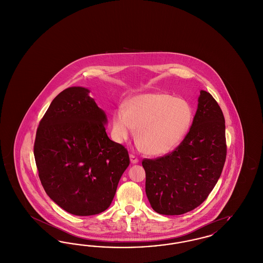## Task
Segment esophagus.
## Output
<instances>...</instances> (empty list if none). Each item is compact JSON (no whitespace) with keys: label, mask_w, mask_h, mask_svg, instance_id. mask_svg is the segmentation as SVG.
Here are the masks:
<instances>
[{"label":"esophagus","mask_w":263,"mask_h":263,"mask_svg":"<svg viewBox=\"0 0 263 263\" xmlns=\"http://www.w3.org/2000/svg\"><path fill=\"white\" fill-rule=\"evenodd\" d=\"M130 161H131V163H139V159H138L135 155H133V154H130Z\"/></svg>","instance_id":"34e87169"}]
</instances>
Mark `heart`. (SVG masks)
I'll return each instance as SVG.
<instances>
[{
    "mask_svg": "<svg viewBox=\"0 0 263 263\" xmlns=\"http://www.w3.org/2000/svg\"><path fill=\"white\" fill-rule=\"evenodd\" d=\"M192 110L187 101L165 92L140 95L128 100L126 109L112 117V135L124 142L138 128L137 138L150 155H164L175 149L187 134Z\"/></svg>",
    "mask_w": 263,
    "mask_h": 263,
    "instance_id": "b5f03b06",
    "label": "heart"
}]
</instances>
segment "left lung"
<instances>
[{
  "instance_id": "obj_1",
  "label": "left lung",
  "mask_w": 263,
  "mask_h": 263,
  "mask_svg": "<svg viewBox=\"0 0 263 263\" xmlns=\"http://www.w3.org/2000/svg\"><path fill=\"white\" fill-rule=\"evenodd\" d=\"M225 118L212 96L200 90L183 141L170 154L144 159L146 194L162 215H181L202 204L220 178L227 156Z\"/></svg>"
}]
</instances>
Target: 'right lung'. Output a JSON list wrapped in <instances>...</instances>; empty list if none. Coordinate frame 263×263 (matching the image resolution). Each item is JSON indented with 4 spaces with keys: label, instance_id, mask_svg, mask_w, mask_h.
Instances as JSON below:
<instances>
[{
    "label": "right lung",
    "instance_id": "right-lung-1",
    "mask_svg": "<svg viewBox=\"0 0 263 263\" xmlns=\"http://www.w3.org/2000/svg\"><path fill=\"white\" fill-rule=\"evenodd\" d=\"M88 92L72 87L52 100L33 148L45 192L77 216L105 211L130 163L128 151L107 136L106 115Z\"/></svg>",
    "mask_w": 263,
    "mask_h": 263
}]
</instances>
